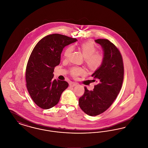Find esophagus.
I'll list each match as a JSON object with an SVG mask.
<instances>
[{
  "mask_svg": "<svg viewBox=\"0 0 148 148\" xmlns=\"http://www.w3.org/2000/svg\"><path fill=\"white\" fill-rule=\"evenodd\" d=\"M77 83H75V82H71V83H69V85H70L71 86H75V85H77Z\"/></svg>",
  "mask_w": 148,
  "mask_h": 148,
  "instance_id": "1",
  "label": "esophagus"
}]
</instances>
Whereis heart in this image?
<instances>
[{"instance_id":"obj_1","label":"heart","mask_w":148,"mask_h":148,"mask_svg":"<svg viewBox=\"0 0 148 148\" xmlns=\"http://www.w3.org/2000/svg\"><path fill=\"white\" fill-rule=\"evenodd\" d=\"M80 48L85 57V61L88 66L92 69H96L100 68L104 63L105 56L101 52L97 51V45L92 41H87L80 44ZM74 50L73 45L68 47L64 52L65 58H68ZM69 73L73 77L77 78L79 75H84L86 71L81 67L74 66L71 67Z\"/></svg>"}]
</instances>
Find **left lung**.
I'll use <instances>...</instances> for the list:
<instances>
[{"mask_svg": "<svg viewBox=\"0 0 148 148\" xmlns=\"http://www.w3.org/2000/svg\"><path fill=\"white\" fill-rule=\"evenodd\" d=\"M95 42L102 47L105 59L92 75L93 81L97 82L93 90L85 86L84 93L79 99L80 108L90 116L98 115L112 106L121 90L124 71L123 58L117 47L106 39Z\"/></svg>", "mask_w": 148, "mask_h": 148, "instance_id": "1", "label": "left lung"}]
</instances>
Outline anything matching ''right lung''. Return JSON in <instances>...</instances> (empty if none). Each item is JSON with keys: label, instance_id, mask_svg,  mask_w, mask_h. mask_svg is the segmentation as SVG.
<instances>
[{"label": "right lung", "instance_id": "right-lung-1", "mask_svg": "<svg viewBox=\"0 0 148 148\" xmlns=\"http://www.w3.org/2000/svg\"><path fill=\"white\" fill-rule=\"evenodd\" d=\"M77 40L53 34L42 38L33 50L26 68V85L30 97L40 108L48 109L56 106L68 88L66 82L53 79V72L60 63L64 48Z\"/></svg>", "mask_w": 148, "mask_h": 148}]
</instances>
